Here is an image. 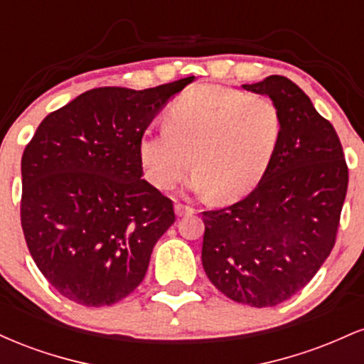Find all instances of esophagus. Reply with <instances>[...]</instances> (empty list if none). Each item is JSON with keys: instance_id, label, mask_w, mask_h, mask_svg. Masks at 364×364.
Listing matches in <instances>:
<instances>
[{"instance_id": "34e87169", "label": "esophagus", "mask_w": 364, "mask_h": 364, "mask_svg": "<svg viewBox=\"0 0 364 364\" xmlns=\"http://www.w3.org/2000/svg\"><path fill=\"white\" fill-rule=\"evenodd\" d=\"M174 210H176V215L178 217H183V215H190V214H193V208L191 207H186V205H181V203H176V205H174Z\"/></svg>"}]
</instances>
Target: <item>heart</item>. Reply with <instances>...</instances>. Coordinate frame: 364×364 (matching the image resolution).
<instances>
[{"instance_id":"heart-1","label":"heart","mask_w":364,"mask_h":364,"mask_svg":"<svg viewBox=\"0 0 364 364\" xmlns=\"http://www.w3.org/2000/svg\"><path fill=\"white\" fill-rule=\"evenodd\" d=\"M281 136L277 106L229 87H196L168 111V128L147 129L139 144L145 178L169 190L191 168L188 188L220 200L241 198L260 181Z\"/></svg>"}]
</instances>
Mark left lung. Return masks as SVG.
Wrapping results in <instances>:
<instances>
[{"label":"left lung","mask_w":364,"mask_h":364,"mask_svg":"<svg viewBox=\"0 0 364 364\" xmlns=\"http://www.w3.org/2000/svg\"><path fill=\"white\" fill-rule=\"evenodd\" d=\"M281 114V136L258 186L220 210L203 212L202 263L229 299L275 306L303 289L336 243L348 166L336 129L289 78L245 83Z\"/></svg>","instance_id":"left-lung-1"}]
</instances>
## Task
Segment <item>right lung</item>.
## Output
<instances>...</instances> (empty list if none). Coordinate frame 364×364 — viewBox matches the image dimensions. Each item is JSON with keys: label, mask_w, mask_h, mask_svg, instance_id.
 <instances>
[{"label": "right lung", "mask_w": 364, "mask_h": 364, "mask_svg": "<svg viewBox=\"0 0 364 364\" xmlns=\"http://www.w3.org/2000/svg\"><path fill=\"white\" fill-rule=\"evenodd\" d=\"M193 77L145 90L101 87L51 112L22 157V229L65 298L109 306L139 287L173 202L141 179L139 144Z\"/></svg>", "instance_id": "1"}]
</instances>
